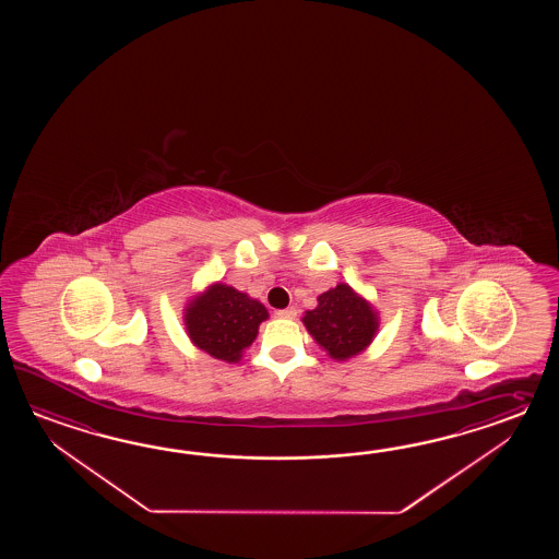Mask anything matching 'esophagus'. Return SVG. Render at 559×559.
Segmentation results:
<instances>
[{
    "label": "esophagus",
    "mask_w": 559,
    "mask_h": 559,
    "mask_svg": "<svg viewBox=\"0 0 559 559\" xmlns=\"http://www.w3.org/2000/svg\"><path fill=\"white\" fill-rule=\"evenodd\" d=\"M296 308H285L277 311V318H284V320H294L296 318Z\"/></svg>",
    "instance_id": "obj_1"
}]
</instances>
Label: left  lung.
<instances>
[{
  "mask_svg": "<svg viewBox=\"0 0 559 559\" xmlns=\"http://www.w3.org/2000/svg\"><path fill=\"white\" fill-rule=\"evenodd\" d=\"M304 325L328 356L345 361L368 347L378 328V311L347 284H337L318 297V308L304 316Z\"/></svg>",
  "mask_w": 559,
  "mask_h": 559,
  "instance_id": "obj_1",
  "label": "left lung"
}]
</instances>
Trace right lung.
Masks as SVG:
<instances>
[{"label": "right lung", "instance_id": "1", "mask_svg": "<svg viewBox=\"0 0 559 559\" xmlns=\"http://www.w3.org/2000/svg\"><path fill=\"white\" fill-rule=\"evenodd\" d=\"M267 309L258 299L226 284L210 285L186 308V332L205 354L234 364L258 335Z\"/></svg>", "mask_w": 559, "mask_h": 559}]
</instances>
